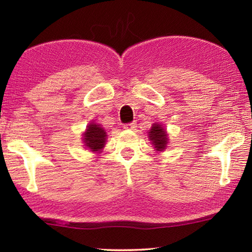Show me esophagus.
I'll return each mask as SVG.
<instances>
[{"label":"esophagus","instance_id":"1","mask_svg":"<svg viewBox=\"0 0 252 252\" xmlns=\"http://www.w3.org/2000/svg\"><path fill=\"white\" fill-rule=\"evenodd\" d=\"M123 127H125L126 130H134L135 127H136V123H135V122L127 123V125H125V126H123Z\"/></svg>","mask_w":252,"mask_h":252}]
</instances>
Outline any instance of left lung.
Listing matches in <instances>:
<instances>
[{"label":"left lung","mask_w":252,"mask_h":252,"mask_svg":"<svg viewBox=\"0 0 252 252\" xmlns=\"http://www.w3.org/2000/svg\"><path fill=\"white\" fill-rule=\"evenodd\" d=\"M165 127L160 123H153L151 129L148 132V138L151 141V144L155 151L163 152L168 147L169 136Z\"/></svg>","instance_id":"1"}]
</instances>
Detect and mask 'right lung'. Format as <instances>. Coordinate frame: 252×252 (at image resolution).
Segmentation results:
<instances>
[{
    "mask_svg": "<svg viewBox=\"0 0 252 252\" xmlns=\"http://www.w3.org/2000/svg\"><path fill=\"white\" fill-rule=\"evenodd\" d=\"M105 130L95 122H90L82 133V142L85 149L94 153H100L103 150L106 142Z\"/></svg>",
    "mask_w": 252,
    "mask_h": 252,
    "instance_id": "right-lung-1",
    "label": "right lung"
}]
</instances>
